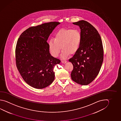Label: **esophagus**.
<instances>
[{"instance_id": "34e87169", "label": "esophagus", "mask_w": 121, "mask_h": 121, "mask_svg": "<svg viewBox=\"0 0 121 121\" xmlns=\"http://www.w3.org/2000/svg\"><path fill=\"white\" fill-rule=\"evenodd\" d=\"M67 61L66 60H62V63H63V64H65V63H66V62H67Z\"/></svg>"}]
</instances>
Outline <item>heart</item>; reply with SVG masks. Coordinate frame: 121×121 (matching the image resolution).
<instances>
[{"mask_svg": "<svg viewBox=\"0 0 121 121\" xmlns=\"http://www.w3.org/2000/svg\"><path fill=\"white\" fill-rule=\"evenodd\" d=\"M81 41V35L77 30L62 29L55 34L54 39L48 42L50 52L54 57H57L62 51L61 57L65 59L70 54L79 50Z\"/></svg>", "mask_w": 121, "mask_h": 121, "instance_id": "heart-1", "label": "heart"}]
</instances>
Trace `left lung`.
Wrapping results in <instances>:
<instances>
[{"mask_svg":"<svg viewBox=\"0 0 121 121\" xmlns=\"http://www.w3.org/2000/svg\"><path fill=\"white\" fill-rule=\"evenodd\" d=\"M73 23L80 27L81 41L79 50L69 60L73 65L71 78L78 84L87 85L100 71L104 59L102 42L98 31L90 23L82 20Z\"/></svg>","mask_w":121,"mask_h":121,"instance_id":"left-lung-1","label":"left lung"}]
</instances>
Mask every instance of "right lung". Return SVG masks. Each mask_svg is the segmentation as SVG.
<instances>
[{
    "label": "right lung",
    "mask_w": 121,
    "mask_h": 121,
    "mask_svg": "<svg viewBox=\"0 0 121 121\" xmlns=\"http://www.w3.org/2000/svg\"><path fill=\"white\" fill-rule=\"evenodd\" d=\"M57 22L32 26L19 38L15 49L16 66L26 82L35 89L51 84L55 79L53 69L60 63L50 55L47 40Z\"/></svg>",
    "instance_id": "right-lung-1"
}]
</instances>
